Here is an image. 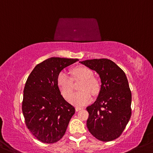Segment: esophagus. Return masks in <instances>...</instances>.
Segmentation results:
<instances>
[{
    "label": "esophagus",
    "mask_w": 153,
    "mask_h": 153,
    "mask_svg": "<svg viewBox=\"0 0 153 153\" xmlns=\"http://www.w3.org/2000/svg\"><path fill=\"white\" fill-rule=\"evenodd\" d=\"M84 109V108H82V107H76V110L77 111H79V110H83Z\"/></svg>",
    "instance_id": "esophagus-1"
}]
</instances>
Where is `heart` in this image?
<instances>
[{"label": "heart", "instance_id": "heart-1", "mask_svg": "<svg viewBox=\"0 0 153 153\" xmlns=\"http://www.w3.org/2000/svg\"><path fill=\"white\" fill-rule=\"evenodd\" d=\"M72 75L75 79H82L83 82L79 86V92L70 97L69 101L76 106H82L91 102L92 94H97L99 92L100 85L97 79L93 77V73L85 67H77L72 69ZM57 84L65 97L68 98L74 91L72 79L66 73L61 71L57 77Z\"/></svg>", "mask_w": 153, "mask_h": 153}]
</instances>
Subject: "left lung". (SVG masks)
I'll list each match as a JSON object with an SVG mask.
<instances>
[{"mask_svg": "<svg viewBox=\"0 0 153 153\" xmlns=\"http://www.w3.org/2000/svg\"><path fill=\"white\" fill-rule=\"evenodd\" d=\"M96 71L101 88L94 103L86 108V125L97 139L110 142L124 131L131 116V93L125 72L111 60H86L79 62Z\"/></svg>", "mask_w": 153, "mask_h": 153, "instance_id": "obj_1", "label": "left lung"}]
</instances>
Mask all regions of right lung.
<instances>
[{"instance_id":"1","label":"right lung","mask_w":153,"mask_h":153,"mask_svg":"<svg viewBox=\"0 0 153 153\" xmlns=\"http://www.w3.org/2000/svg\"><path fill=\"white\" fill-rule=\"evenodd\" d=\"M78 59L52 57L36 65L24 89L22 112L26 125L37 140L52 144L61 139L75 108L62 97L57 77Z\"/></svg>"}]
</instances>
